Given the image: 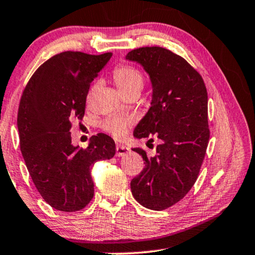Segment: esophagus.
Here are the masks:
<instances>
[{"instance_id":"1","label":"esophagus","mask_w":255,"mask_h":255,"mask_svg":"<svg viewBox=\"0 0 255 255\" xmlns=\"http://www.w3.org/2000/svg\"><path fill=\"white\" fill-rule=\"evenodd\" d=\"M116 150H117V153H116V155H117L118 157L125 156V155H126V153H128V152H129V149L127 148V146L121 145V144H118V145H117V148H116Z\"/></svg>"}]
</instances>
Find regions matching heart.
<instances>
[{"label": "heart", "mask_w": 255, "mask_h": 255, "mask_svg": "<svg viewBox=\"0 0 255 255\" xmlns=\"http://www.w3.org/2000/svg\"><path fill=\"white\" fill-rule=\"evenodd\" d=\"M113 77L116 80L117 85L125 96L131 91H141V89L143 88V82H144L141 71L137 68L130 66V64H119V66H117L113 70ZM96 88L97 83L93 84L90 90H89L88 99L91 98ZM132 123H134V120L131 118L113 116L104 120L102 126L106 131L111 132L114 137L121 138L126 134V131L131 126Z\"/></svg>", "instance_id": "1"}]
</instances>
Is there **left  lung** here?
<instances>
[{
	"mask_svg": "<svg viewBox=\"0 0 255 255\" xmlns=\"http://www.w3.org/2000/svg\"><path fill=\"white\" fill-rule=\"evenodd\" d=\"M126 59L142 64L152 84L151 107L134 136L160 139L151 158L145 150L132 149L145 167L130 181L131 193L143 207L164 210L184 198L198 179L210 136L207 89L198 71L166 48H136Z\"/></svg>",
	"mask_w": 255,
	"mask_h": 255,
	"instance_id": "obj_1",
	"label": "left lung"
}]
</instances>
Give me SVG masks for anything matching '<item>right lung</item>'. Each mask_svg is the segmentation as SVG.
Masks as SVG:
<instances>
[{"mask_svg": "<svg viewBox=\"0 0 255 255\" xmlns=\"http://www.w3.org/2000/svg\"><path fill=\"white\" fill-rule=\"evenodd\" d=\"M112 53H59L41 64L21 95L17 126L32 181L49 206L78 211L92 200L91 167L116 155V143L99 132L88 148L71 143V121L82 120L90 83Z\"/></svg>", "mask_w": 255, "mask_h": 255, "instance_id": "1", "label": "right lung"}]
</instances>
